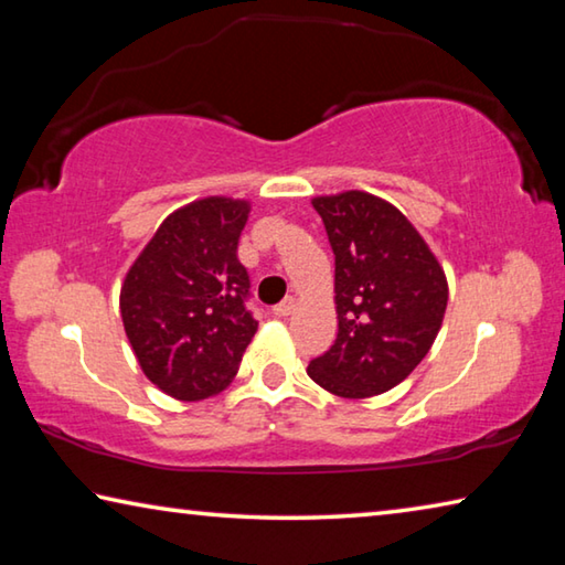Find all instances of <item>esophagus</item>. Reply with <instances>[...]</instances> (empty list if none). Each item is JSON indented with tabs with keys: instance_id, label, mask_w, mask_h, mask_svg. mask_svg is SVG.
<instances>
[{
	"instance_id": "obj_1",
	"label": "esophagus",
	"mask_w": 565,
	"mask_h": 565,
	"mask_svg": "<svg viewBox=\"0 0 565 565\" xmlns=\"http://www.w3.org/2000/svg\"><path fill=\"white\" fill-rule=\"evenodd\" d=\"M294 306H296L294 296H286V299H284L281 303L274 306V313H276V317H289V313L294 311Z\"/></svg>"
}]
</instances>
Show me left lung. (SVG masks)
<instances>
[{
    "instance_id": "left-lung-1",
    "label": "left lung",
    "mask_w": 565,
    "mask_h": 565,
    "mask_svg": "<svg viewBox=\"0 0 565 565\" xmlns=\"http://www.w3.org/2000/svg\"><path fill=\"white\" fill-rule=\"evenodd\" d=\"M337 256L339 333L306 369L341 398H369L414 371L444 323L448 284L441 264L394 204L366 191L317 196Z\"/></svg>"
}]
</instances>
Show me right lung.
<instances>
[{
  "mask_svg": "<svg viewBox=\"0 0 565 565\" xmlns=\"http://www.w3.org/2000/svg\"><path fill=\"white\" fill-rule=\"evenodd\" d=\"M252 206L206 196L169 214L124 276L119 309L145 376L177 401L224 391L259 321L238 236Z\"/></svg>",
  "mask_w": 565,
  "mask_h": 565,
  "instance_id": "add662e5",
  "label": "right lung"
}]
</instances>
